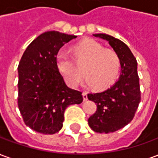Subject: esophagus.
<instances>
[{"mask_svg": "<svg viewBox=\"0 0 158 158\" xmlns=\"http://www.w3.org/2000/svg\"><path fill=\"white\" fill-rule=\"evenodd\" d=\"M82 96H83V99H84V101H85V102H86V101L88 100V96H87V92H83Z\"/></svg>", "mask_w": 158, "mask_h": 158, "instance_id": "1", "label": "esophagus"}]
</instances>
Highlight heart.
Here are the masks:
<instances>
[{
  "mask_svg": "<svg viewBox=\"0 0 158 158\" xmlns=\"http://www.w3.org/2000/svg\"><path fill=\"white\" fill-rule=\"evenodd\" d=\"M76 58L84 67L87 75L85 83L96 89H107L118 79L121 67L120 59L116 52L105 49L99 42L92 39H85L76 45ZM56 66L66 82L71 87H76L84 76L83 70L65 50H61L56 55Z\"/></svg>",
  "mask_w": 158,
  "mask_h": 158,
  "instance_id": "heart-1",
  "label": "heart"
}]
</instances>
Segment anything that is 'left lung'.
Returning a JSON list of instances; mask_svg holds the SVG:
<instances>
[{
    "label": "left lung",
    "instance_id": "obj_1",
    "mask_svg": "<svg viewBox=\"0 0 158 158\" xmlns=\"http://www.w3.org/2000/svg\"><path fill=\"white\" fill-rule=\"evenodd\" d=\"M95 37L106 40L120 59L121 73L113 86L102 92L88 94V99L96 103V112L88 119L92 130L112 133L131 122L140 102L137 62L130 49L122 40L106 34H95Z\"/></svg>",
    "mask_w": 158,
    "mask_h": 158
}]
</instances>
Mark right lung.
<instances>
[{
	"label": "right lung",
	"instance_id": "right-lung-1",
	"mask_svg": "<svg viewBox=\"0 0 158 158\" xmlns=\"http://www.w3.org/2000/svg\"><path fill=\"white\" fill-rule=\"evenodd\" d=\"M76 37L43 33L29 44L19 62V108L26 125L36 132H58L66 108L83 102L82 93L67 86L56 66L60 48Z\"/></svg>",
	"mask_w": 158,
	"mask_h": 158
}]
</instances>
